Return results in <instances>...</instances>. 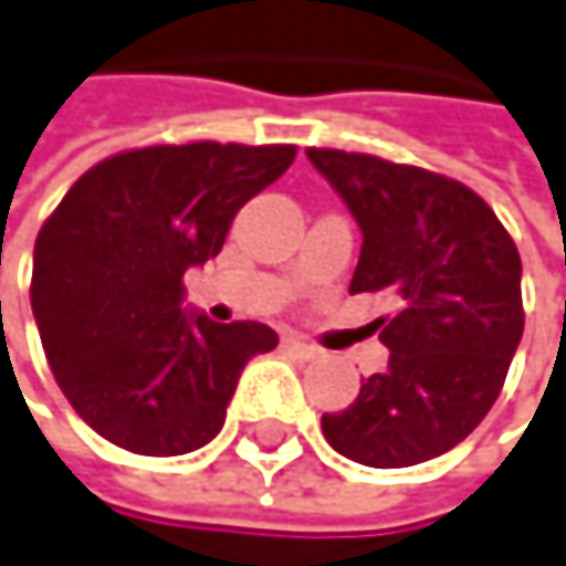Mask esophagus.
I'll use <instances>...</instances> for the list:
<instances>
[{
	"instance_id": "1",
	"label": "esophagus",
	"mask_w": 566,
	"mask_h": 566,
	"mask_svg": "<svg viewBox=\"0 0 566 566\" xmlns=\"http://www.w3.org/2000/svg\"><path fill=\"white\" fill-rule=\"evenodd\" d=\"M281 348H289V352L298 355V358H315V355H318V348L308 345V342L298 338V335H285V338H281Z\"/></svg>"
}]
</instances>
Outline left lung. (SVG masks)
I'll return each mask as SVG.
<instances>
[{
    "instance_id": "obj_1",
    "label": "left lung",
    "mask_w": 566,
    "mask_h": 566,
    "mask_svg": "<svg viewBox=\"0 0 566 566\" xmlns=\"http://www.w3.org/2000/svg\"><path fill=\"white\" fill-rule=\"evenodd\" d=\"M361 231L348 292H389L396 315L369 332L389 366L355 402L322 416L342 457L399 470L463 442L496 402L523 335L520 254L467 184L373 154L308 147Z\"/></svg>"
}]
</instances>
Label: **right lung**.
Returning <instances> with one entry per match:
<instances>
[{
	"label": "right lung",
	"instance_id": "add662e5",
	"mask_svg": "<svg viewBox=\"0 0 566 566\" xmlns=\"http://www.w3.org/2000/svg\"><path fill=\"white\" fill-rule=\"evenodd\" d=\"M295 160L292 144H160L90 167L32 251V315L50 369L113 447L180 457L211 442L241 369L277 345L261 322L187 315L184 271L224 248L248 200Z\"/></svg>",
	"mask_w": 566,
	"mask_h": 566
}]
</instances>
